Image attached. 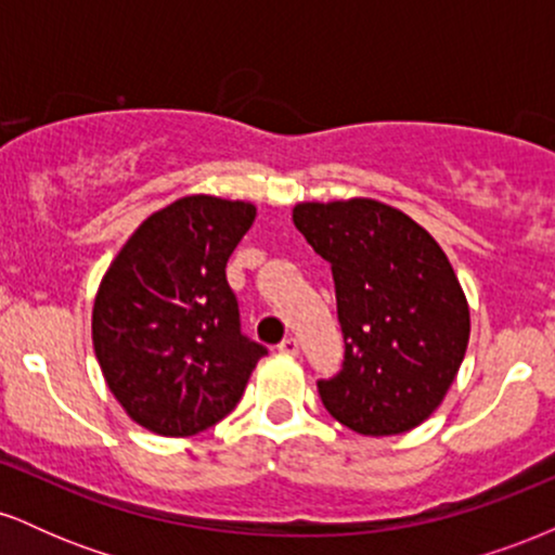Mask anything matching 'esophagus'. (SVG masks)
Here are the masks:
<instances>
[{"mask_svg": "<svg viewBox=\"0 0 555 555\" xmlns=\"http://www.w3.org/2000/svg\"><path fill=\"white\" fill-rule=\"evenodd\" d=\"M279 352L295 358V354H299V341L295 339V336H289V339H284L282 344H279Z\"/></svg>", "mask_w": 555, "mask_h": 555, "instance_id": "esophagus-1", "label": "esophagus"}]
</instances>
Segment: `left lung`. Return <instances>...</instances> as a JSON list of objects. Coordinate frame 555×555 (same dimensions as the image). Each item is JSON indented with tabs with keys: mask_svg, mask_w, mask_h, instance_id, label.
<instances>
[{
	"mask_svg": "<svg viewBox=\"0 0 555 555\" xmlns=\"http://www.w3.org/2000/svg\"><path fill=\"white\" fill-rule=\"evenodd\" d=\"M292 221L331 263L344 367L318 380L328 415L360 436H399L441 406L469 341L464 289L428 229L373 201H308Z\"/></svg>",
	"mask_w": 555,
	"mask_h": 555,
	"instance_id": "left-lung-1",
	"label": "left lung"
}]
</instances>
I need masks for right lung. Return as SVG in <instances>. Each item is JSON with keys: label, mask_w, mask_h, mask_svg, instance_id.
Returning <instances> with one entry per match:
<instances>
[{"label": "right lung", "mask_w": 555, "mask_h": 555, "mask_svg": "<svg viewBox=\"0 0 555 555\" xmlns=\"http://www.w3.org/2000/svg\"><path fill=\"white\" fill-rule=\"evenodd\" d=\"M256 206L188 195L151 214L101 279L93 352L132 423L167 438L211 428L237 406L266 347L242 336L227 260Z\"/></svg>", "instance_id": "right-lung-1"}]
</instances>
